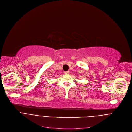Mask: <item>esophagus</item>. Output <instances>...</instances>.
<instances>
[{
  "label": "esophagus",
  "instance_id": "1",
  "mask_svg": "<svg viewBox=\"0 0 132 132\" xmlns=\"http://www.w3.org/2000/svg\"><path fill=\"white\" fill-rule=\"evenodd\" d=\"M69 73V71H65L64 72V73L65 74H68V73Z\"/></svg>",
  "mask_w": 132,
  "mask_h": 132
}]
</instances>
